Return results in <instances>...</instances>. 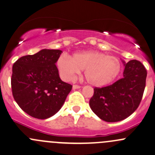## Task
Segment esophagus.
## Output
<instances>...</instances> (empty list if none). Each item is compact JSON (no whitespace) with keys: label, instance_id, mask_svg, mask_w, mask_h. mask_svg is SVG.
I'll return each instance as SVG.
<instances>
[{"label":"esophagus","instance_id":"esophagus-1","mask_svg":"<svg viewBox=\"0 0 155 155\" xmlns=\"http://www.w3.org/2000/svg\"><path fill=\"white\" fill-rule=\"evenodd\" d=\"M73 90H76V89H79V88H80V86L79 85H76V84H73Z\"/></svg>","mask_w":155,"mask_h":155}]
</instances>
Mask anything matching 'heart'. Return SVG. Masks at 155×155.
<instances>
[{
	"label": "heart",
	"mask_w": 155,
	"mask_h": 155,
	"mask_svg": "<svg viewBox=\"0 0 155 155\" xmlns=\"http://www.w3.org/2000/svg\"><path fill=\"white\" fill-rule=\"evenodd\" d=\"M57 67L61 77L66 81L73 80L81 70H84L86 80L96 87L114 82L121 70L118 58L94 50L73 53L71 58L60 56L57 60Z\"/></svg>",
	"instance_id": "1"
}]
</instances>
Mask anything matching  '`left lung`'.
I'll list each match as a JSON object with an SVG mask.
<instances>
[{
  "mask_svg": "<svg viewBox=\"0 0 155 155\" xmlns=\"http://www.w3.org/2000/svg\"><path fill=\"white\" fill-rule=\"evenodd\" d=\"M122 79L107 87L94 88L90 107L101 120L114 123L125 120L136 110L146 87L147 72L140 61L125 63Z\"/></svg>",
  "mask_w": 155,
  "mask_h": 155,
  "instance_id": "8db88e82",
  "label": "left lung"
}]
</instances>
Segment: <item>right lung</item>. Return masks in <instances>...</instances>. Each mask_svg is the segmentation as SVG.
Here are the masks:
<instances>
[{
  "instance_id": "right-lung-1",
  "label": "right lung",
  "mask_w": 155,
  "mask_h": 155,
  "mask_svg": "<svg viewBox=\"0 0 155 155\" xmlns=\"http://www.w3.org/2000/svg\"><path fill=\"white\" fill-rule=\"evenodd\" d=\"M62 51L43 49L21 57L12 66V95L30 116L41 120L55 115L72 89L59 77L56 63Z\"/></svg>"
}]
</instances>
